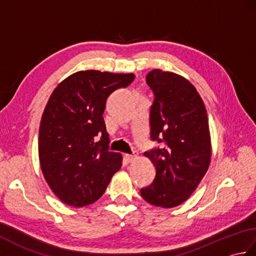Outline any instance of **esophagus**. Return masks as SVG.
Wrapping results in <instances>:
<instances>
[{
  "mask_svg": "<svg viewBox=\"0 0 256 256\" xmlns=\"http://www.w3.org/2000/svg\"><path fill=\"white\" fill-rule=\"evenodd\" d=\"M138 152H134L133 154H126V155H125V157H126V160H128V162H132V160L138 158Z\"/></svg>",
  "mask_w": 256,
  "mask_h": 256,
  "instance_id": "obj_1",
  "label": "esophagus"
}]
</instances>
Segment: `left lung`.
<instances>
[{"instance_id":"left-lung-1","label":"left lung","mask_w":256,"mask_h":256,"mask_svg":"<svg viewBox=\"0 0 256 256\" xmlns=\"http://www.w3.org/2000/svg\"><path fill=\"white\" fill-rule=\"evenodd\" d=\"M146 82L155 96L150 138L160 145L144 153L156 175L150 186L140 189V196L153 206L174 208L190 197L209 168L208 116L198 91L182 76L154 69Z\"/></svg>"}]
</instances>
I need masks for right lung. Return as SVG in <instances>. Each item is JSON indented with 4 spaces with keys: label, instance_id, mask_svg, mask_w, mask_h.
<instances>
[{
    "label": "right lung",
    "instance_id": "add662e5",
    "mask_svg": "<svg viewBox=\"0 0 256 256\" xmlns=\"http://www.w3.org/2000/svg\"><path fill=\"white\" fill-rule=\"evenodd\" d=\"M133 74L82 70L59 84L42 113L38 155L50 189L68 206L99 199L122 166V155L108 150L103 112L108 96L132 84Z\"/></svg>",
    "mask_w": 256,
    "mask_h": 256
}]
</instances>
